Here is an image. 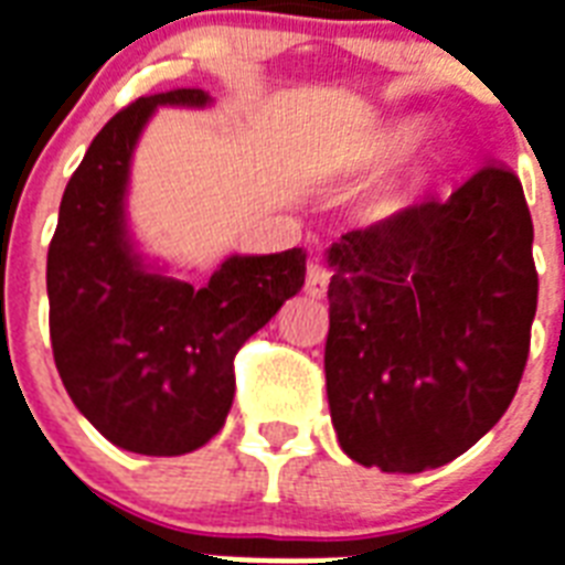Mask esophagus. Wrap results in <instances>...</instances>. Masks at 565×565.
Here are the masks:
<instances>
[{"mask_svg":"<svg viewBox=\"0 0 565 565\" xmlns=\"http://www.w3.org/2000/svg\"><path fill=\"white\" fill-rule=\"evenodd\" d=\"M328 284H330V269L324 267V264H319V260H310V264H307V278H305L307 296L324 298Z\"/></svg>","mask_w":565,"mask_h":565,"instance_id":"34e87169","label":"esophagus"}]
</instances>
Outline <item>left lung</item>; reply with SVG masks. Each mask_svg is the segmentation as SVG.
Instances as JSON below:
<instances>
[{
	"mask_svg": "<svg viewBox=\"0 0 565 565\" xmlns=\"http://www.w3.org/2000/svg\"><path fill=\"white\" fill-rule=\"evenodd\" d=\"M534 223L520 179L484 164L328 249L324 380L339 447L420 473L473 447L511 406L536 313Z\"/></svg>",
	"mask_w": 565,
	"mask_h": 565,
	"instance_id": "1",
	"label": "left lung"
}]
</instances>
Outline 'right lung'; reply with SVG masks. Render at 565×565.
Listing matches in <instances>:
<instances>
[{"label": "right lung", "mask_w": 565, "mask_h": 565, "mask_svg": "<svg viewBox=\"0 0 565 565\" xmlns=\"http://www.w3.org/2000/svg\"><path fill=\"white\" fill-rule=\"evenodd\" d=\"M209 92L145 95L109 118L68 179L49 246V330L68 397L116 447L182 456L223 429L235 354L305 287L301 249L232 255L203 284L150 273L127 237L132 148L156 107Z\"/></svg>", "instance_id": "1"}]
</instances>
